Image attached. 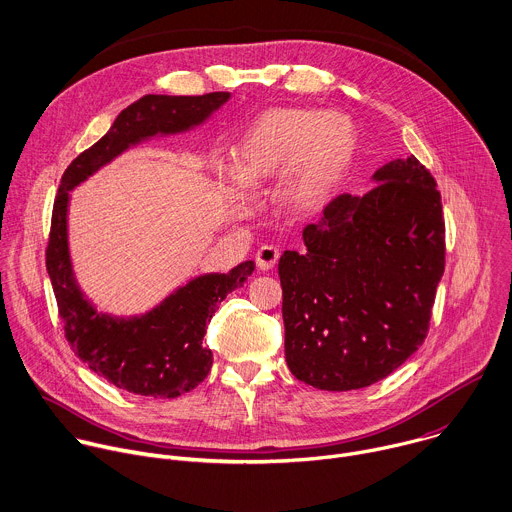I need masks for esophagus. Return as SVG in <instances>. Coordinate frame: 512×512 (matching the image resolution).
I'll list each match as a JSON object with an SVG mask.
<instances>
[{
	"instance_id": "34e87169",
	"label": "esophagus",
	"mask_w": 512,
	"mask_h": 512,
	"mask_svg": "<svg viewBox=\"0 0 512 512\" xmlns=\"http://www.w3.org/2000/svg\"><path fill=\"white\" fill-rule=\"evenodd\" d=\"M280 258V250L276 246H262L256 252V264L260 270H270Z\"/></svg>"
}]
</instances>
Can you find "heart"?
Here are the masks:
<instances>
[{
	"instance_id": "b5f03b06",
	"label": "heart",
	"mask_w": 512,
	"mask_h": 512,
	"mask_svg": "<svg viewBox=\"0 0 512 512\" xmlns=\"http://www.w3.org/2000/svg\"><path fill=\"white\" fill-rule=\"evenodd\" d=\"M356 144L348 116L314 108H274L260 114L232 150L234 174L260 186L286 172L284 196L296 208L318 206L334 188ZM236 210H246L234 190Z\"/></svg>"
}]
</instances>
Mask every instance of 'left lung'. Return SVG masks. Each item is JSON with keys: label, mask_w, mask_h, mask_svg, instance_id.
Instances as JSON below:
<instances>
[{"label": "left lung", "mask_w": 512, "mask_h": 512, "mask_svg": "<svg viewBox=\"0 0 512 512\" xmlns=\"http://www.w3.org/2000/svg\"><path fill=\"white\" fill-rule=\"evenodd\" d=\"M364 196L340 194L284 252V350L290 372L320 390H356L394 372L424 342L446 234L440 192L414 156L376 170Z\"/></svg>", "instance_id": "1"}]
</instances>
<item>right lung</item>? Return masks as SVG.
Listing matches in <instances>:
<instances>
[{"label": "right lung", "mask_w": 512, "mask_h": 512, "mask_svg": "<svg viewBox=\"0 0 512 512\" xmlns=\"http://www.w3.org/2000/svg\"><path fill=\"white\" fill-rule=\"evenodd\" d=\"M230 98L228 92L204 96L148 94L130 104L110 132L84 150L64 172L54 202L46 248V268L70 348L100 378L140 396L176 398L194 390L212 368L204 346L206 324L228 292L244 286L254 262L228 274H206L166 298L144 316L118 320L98 314L74 282L68 254V192L128 146L154 134L188 130L206 120Z\"/></svg>", "instance_id": "1"}]
</instances>
